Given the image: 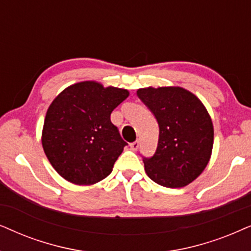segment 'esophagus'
<instances>
[{
	"mask_svg": "<svg viewBox=\"0 0 251 251\" xmlns=\"http://www.w3.org/2000/svg\"><path fill=\"white\" fill-rule=\"evenodd\" d=\"M129 146H131V149H132V150H134V151H135V150H138V148H139V146H140V142L138 141V140H136V141L132 142L131 145H129Z\"/></svg>",
	"mask_w": 251,
	"mask_h": 251,
	"instance_id": "obj_1",
	"label": "esophagus"
}]
</instances>
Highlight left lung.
I'll use <instances>...</instances> for the list:
<instances>
[{
  "mask_svg": "<svg viewBox=\"0 0 251 251\" xmlns=\"http://www.w3.org/2000/svg\"><path fill=\"white\" fill-rule=\"evenodd\" d=\"M136 95L159 126L155 153L143 157L146 173L168 188L187 186L201 175L211 156L213 126L205 106L181 87H149Z\"/></svg>",
  "mask_w": 251,
  "mask_h": 251,
  "instance_id": "8db88e82",
  "label": "left lung"
}]
</instances>
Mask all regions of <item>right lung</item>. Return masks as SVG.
<instances>
[{"label":"right lung","instance_id":"add662e5","mask_svg":"<svg viewBox=\"0 0 251 251\" xmlns=\"http://www.w3.org/2000/svg\"><path fill=\"white\" fill-rule=\"evenodd\" d=\"M128 94L126 89L83 81L53 100L43 124L42 146L59 176L75 185H93L112 172L127 142L110 115Z\"/></svg>","mask_w":251,"mask_h":251}]
</instances>
